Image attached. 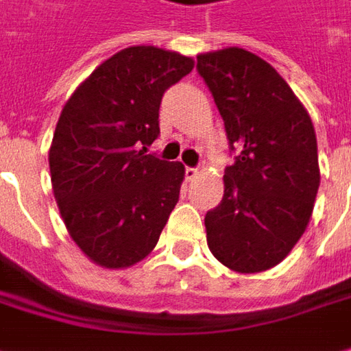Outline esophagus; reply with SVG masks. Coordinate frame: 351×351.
<instances>
[{"mask_svg":"<svg viewBox=\"0 0 351 351\" xmlns=\"http://www.w3.org/2000/svg\"><path fill=\"white\" fill-rule=\"evenodd\" d=\"M186 180L190 182V180H194V178H197V169H192V167H186Z\"/></svg>","mask_w":351,"mask_h":351,"instance_id":"34e87169","label":"esophagus"}]
</instances>
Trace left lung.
I'll return each instance as SVG.
<instances>
[{
	"label": "left lung",
	"mask_w": 351,
	"mask_h": 351,
	"mask_svg": "<svg viewBox=\"0 0 351 351\" xmlns=\"http://www.w3.org/2000/svg\"><path fill=\"white\" fill-rule=\"evenodd\" d=\"M225 121L236 161L225 194L206 215L211 254L236 273H261L285 259L306 232L321 182L311 117L261 57L242 47L197 56Z\"/></svg>",
	"instance_id": "8db88e82"
}]
</instances>
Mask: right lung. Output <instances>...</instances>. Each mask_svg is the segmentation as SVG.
Segmentation results:
<instances>
[{"label": "right lung", "instance_id": "right-lung-1", "mask_svg": "<svg viewBox=\"0 0 351 351\" xmlns=\"http://www.w3.org/2000/svg\"><path fill=\"white\" fill-rule=\"evenodd\" d=\"M192 69L178 51L132 45L66 99L49 147L51 186L73 242L95 265L140 263L175 209L184 165L145 149L159 136L165 90Z\"/></svg>", "mask_w": 351, "mask_h": 351}]
</instances>
